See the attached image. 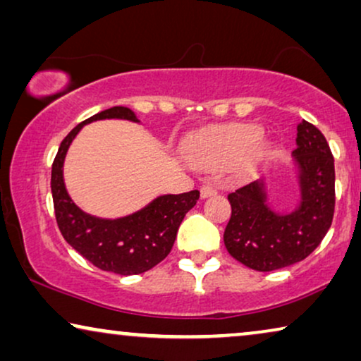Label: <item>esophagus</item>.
<instances>
[{
    "instance_id": "obj_1",
    "label": "esophagus",
    "mask_w": 361,
    "mask_h": 361,
    "mask_svg": "<svg viewBox=\"0 0 361 361\" xmlns=\"http://www.w3.org/2000/svg\"><path fill=\"white\" fill-rule=\"evenodd\" d=\"M215 194H216V187L215 185H212V184H204V185H202V189H200L202 199H207V197H212V195H215Z\"/></svg>"
}]
</instances>
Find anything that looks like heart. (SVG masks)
<instances>
[{
	"instance_id": "b5f03b06",
	"label": "heart",
	"mask_w": 361,
	"mask_h": 361,
	"mask_svg": "<svg viewBox=\"0 0 361 361\" xmlns=\"http://www.w3.org/2000/svg\"><path fill=\"white\" fill-rule=\"evenodd\" d=\"M259 137V126L235 125L226 128V130L197 137L187 147V152H189L190 159L197 162V164L205 167H215L241 156L258 142ZM264 152L266 147L257 145L253 148V157L258 159V157L264 156Z\"/></svg>"
}]
</instances>
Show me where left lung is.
<instances>
[{"instance_id":"1","label":"left lung","mask_w":361,"mask_h":361,"mask_svg":"<svg viewBox=\"0 0 361 361\" xmlns=\"http://www.w3.org/2000/svg\"><path fill=\"white\" fill-rule=\"evenodd\" d=\"M294 161L300 204L279 215L266 204L264 179L230 192L231 216L224 241L228 253L256 271L288 268L307 258L332 225L335 210L334 156L325 136L309 121L298 125Z\"/></svg>"}]
</instances>
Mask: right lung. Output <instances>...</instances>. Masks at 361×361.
Masks as SVG:
<instances>
[{
	"mask_svg": "<svg viewBox=\"0 0 361 361\" xmlns=\"http://www.w3.org/2000/svg\"><path fill=\"white\" fill-rule=\"evenodd\" d=\"M106 118L137 123L126 106H113L77 125L63 137L52 164L51 189L59 230L68 245L93 266L121 276L141 274L159 264L174 246L177 230L187 212L197 204L200 192L161 195L136 214L116 220L97 219L73 204L63 184V159L83 125Z\"/></svg>",
	"mask_w": 361,
	"mask_h": 361,
	"instance_id": "1",
	"label": "right lung"
}]
</instances>
